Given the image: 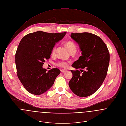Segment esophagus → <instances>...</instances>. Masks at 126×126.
<instances>
[{"mask_svg":"<svg viewBox=\"0 0 126 126\" xmlns=\"http://www.w3.org/2000/svg\"><path fill=\"white\" fill-rule=\"evenodd\" d=\"M66 70H65V69H62V70H61V72H62V73H64V72H66Z\"/></svg>","mask_w":126,"mask_h":126,"instance_id":"obj_1","label":"esophagus"}]
</instances>
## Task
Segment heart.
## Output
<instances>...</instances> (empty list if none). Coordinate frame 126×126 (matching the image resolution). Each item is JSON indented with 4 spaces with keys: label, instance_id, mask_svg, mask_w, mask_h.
Masks as SVG:
<instances>
[{
    "label": "heart",
    "instance_id": "b5f03b06",
    "mask_svg": "<svg viewBox=\"0 0 126 126\" xmlns=\"http://www.w3.org/2000/svg\"><path fill=\"white\" fill-rule=\"evenodd\" d=\"M66 47L67 48V49L69 50V52L73 50H77V47L76 45L71 41L67 42L66 43ZM55 52V48L52 50V54H54ZM57 65L63 68H66L69 66V63L67 62L66 61H60L58 63H57Z\"/></svg>",
    "mask_w": 126,
    "mask_h": 126
}]
</instances>
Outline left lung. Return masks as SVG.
<instances>
[{
    "label": "left lung",
    "instance_id": "8db88e82",
    "mask_svg": "<svg viewBox=\"0 0 126 126\" xmlns=\"http://www.w3.org/2000/svg\"><path fill=\"white\" fill-rule=\"evenodd\" d=\"M71 37L79 44L82 56L72 66L80 69L71 70L73 77L68 85L77 95L87 97L94 94L106 77L110 62V53L100 37L89 32L72 33ZM83 69L86 70L84 72Z\"/></svg>",
    "mask_w": 126,
    "mask_h": 126
}]
</instances>
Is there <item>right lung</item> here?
<instances>
[{"label": "right lung", "mask_w": 126, "mask_h": 126, "mask_svg": "<svg viewBox=\"0 0 126 126\" xmlns=\"http://www.w3.org/2000/svg\"><path fill=\"white\" fill-rule=\"evenodd\" d=\"M66 34V32L37 31L26 35L21 40L16 53L17 75L29 93L40 95L53 85L60 70L53 68L47 72L42 66L45 60L50 58L56 43L61 40Z\"/></svg>", "instance_id": "obj_1"}]
</instances>
